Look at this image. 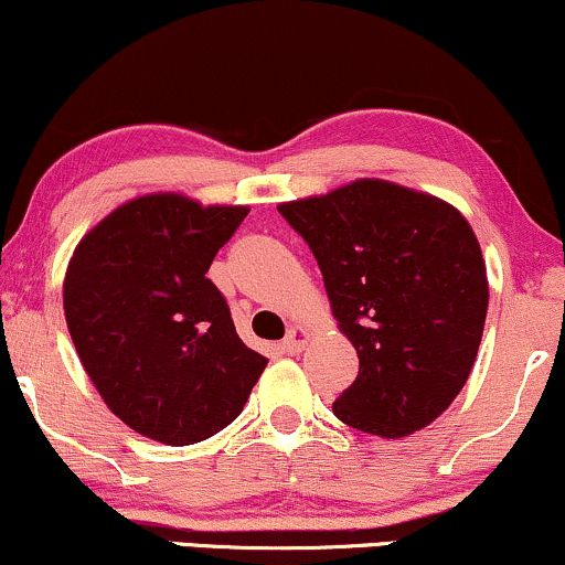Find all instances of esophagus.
I'll list each match as a JSON object with an SVG mask.
<instances>
[{"mask_svg": "<svg viewBox=\"0 0 565 565\" xmlns=\"http://www.w3.org/2000/svg\"><path fill=\"white\" fill-rule=\"evenodd\" d=\"M307 339H310V335H307L305 328L295 326V328H289L287 339L281 341V349H284V352H287V354H297V352H302V349H305Z\"/></svg>", "mask_w": 565, "mask_h": 565, "instance_id": "34e87169", "label": "esophagus"}]
</instances>
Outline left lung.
Returning a JSON list of instances; mask_svg holds the SVG:
<instances>
[{
  "label": "left lung",
  "instance_id": "8db88e82",
  "mask_svg": "<svg viewBox=\"0 0 565 565\" xmlns=\"http://www.w3.org/2000/svg\"><path fill=\"white\" fill-rule=\"evenodd\" d=\"M316 255L339 328L360 356L333 414L362 433L402 438L451 406L488 316V274L454 205L383 180L281 203Z\"/></svg>",
  "mask_w": 565,
  "mask_h": 565
}]
</instances>
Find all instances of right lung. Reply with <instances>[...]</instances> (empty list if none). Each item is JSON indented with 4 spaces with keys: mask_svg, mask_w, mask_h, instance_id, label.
<instances>
[{
    "mask_svg": "<svg viewBox=\"0 0 565 565\" xmlns=\"http://www.w3.org/2000/svg\"><path fill=\"white\" fill-rule=\"evenodd\" d=\"M245 216V205L159 192L119 205L75 247L64 318L77 356L106 406L146 438L190 446L224 430L268 365L205 276Z\"/></svg>",
    "mask_w": 565,
    "mask_h": 565,
    "instance_id": "obj_1",
    "label": "right lung"
}]
</instances>
